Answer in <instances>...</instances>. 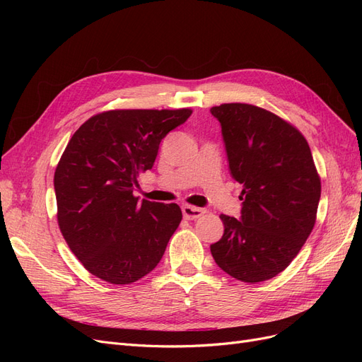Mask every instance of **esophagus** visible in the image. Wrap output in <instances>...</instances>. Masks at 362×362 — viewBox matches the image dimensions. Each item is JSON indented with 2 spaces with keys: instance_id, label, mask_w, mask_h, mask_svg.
<instances>
[{
  "instance_id": "obj_1",
  "label": "esophagus",
  "mask_w": 362,
  "mask_h": 362,
  "mask_svg": "<svg viewBox=\"0 0 362 362\" xmlns=\"http://www.w3.org/2000/svg\"><path fill=\"white\" fill-rule=\"evenodd\" d=\"M205 213L204 208L192 206V205H184L182 206V216L187 218V221H194V218H199Z\"/></svg>"
}]
</instances>
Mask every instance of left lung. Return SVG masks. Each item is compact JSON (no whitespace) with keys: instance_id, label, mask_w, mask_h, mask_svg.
<instances>
[{"instance_id":"left-lung-1","label":"left lung","mask_w":362,"mask_h":362,"mask_svg":"<svg viewBox=\"0 0 362 362\" xmlns=\"http://www.w3.org/2000/svg\"><path fill=\"white\" fill-rule=\"evenodd\" d=\"M210 112L222 127L229 170L243 185L242 216L221 214L225 231L211 255L238 281L272 279L290 266L315 223L322 185L310 145L261 107L231 103Z\"/></svg>"}]
</instances>
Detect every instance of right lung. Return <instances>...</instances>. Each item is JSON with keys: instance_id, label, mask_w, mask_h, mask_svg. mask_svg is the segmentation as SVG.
I'll use <instances>...</instances> for the list:
<instances>
[{"instance_id": "add662e5", "label": "right lung", "mask_w": 362, "mask_h": 362, "mask_svg": "<svg viewBox=\"0 0 362 362\" xmlns=\"http://www.w3.org/2000/svg\"><path fill=\"white\" fill-rule=\"evenodd\" d=\"M190 108L110 110L75 131L54 173L57 222L92 275L124 286L156 269L182 218L177 204L139 201L137 178Z\"/></svg>"}]
</instances>
